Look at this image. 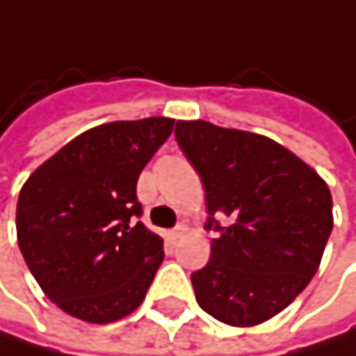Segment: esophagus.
<instances>
[{"label":"esophagus","instance_id":"34e87169","mask_svg":"<svg viewBox=\"0 0 356 356\" xmlns=\"http://www.w3.org/2000/svg\"><path fill=\"white\" fill-rule=\"evenodd\" d=\"M184 234H186V225H178L176 229L170 231V238H172V240H180Z\"/></svg>","mask_w":356,"mask_h":356}]
</instances>
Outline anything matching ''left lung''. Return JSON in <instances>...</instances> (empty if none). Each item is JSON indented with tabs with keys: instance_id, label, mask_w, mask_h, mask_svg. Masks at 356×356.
Here are the masks:
<instances>
[{
	"instance_id": "1",
	"label": "left lung",
	"mask_w": 356,
	"mask_h": 356,
	"mask_svg": "<svg viewBox=\"0 0 356 356\" xmlns=\"http://www.w3.org/2000/svg\"><path fill=\"white\" fill-rule=\"evenodd\" d=\"M216 229L212 259L191 276L197 304L231 327L274 318L316 274L333 229L327 182L282 144L208 120H178ZM214 213L229 218L227 227Z\"/></svg>"
}]
</instances>
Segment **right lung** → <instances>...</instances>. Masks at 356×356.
Returning a JSON list of instances; mask_svg holds the SVG:
<instances>
[{
  "label": "right lung",
  "mask_w": 356,
  "mask_h": 356,
  "mask_svg": "<svg viewBox=\"0 0 356 356\" xmlns=\"http://www.w3.org/2000/svg\"><path fill=\"white\" fill-rule=\"evenodd\" d=\"M174 118L114 120L55 152L27 178L16 238L44 295L74 318L106 325L131 314L163 263L136 186Z\"/></svg>",
  "instance_id": "add662e5"
}]
</instances>
